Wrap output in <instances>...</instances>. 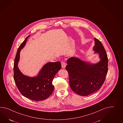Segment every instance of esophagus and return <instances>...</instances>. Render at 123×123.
Segmentation results:
<instances>
[{"label": "esophagus", "mask_w": 123, "mask_h": 123, "mask_svg": "<svg viewBox=\"0 0 123 123\" xmlns=\"http://www.w3.org/2000/svg\"><path fill=\"white\" fill-rule=\"evenodd\" d=\"M61 64H62V68H65V67L66 66V63L64 62H61Z\"/></svg>", "instance_id": "1"}]
</instances>
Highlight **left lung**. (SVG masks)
Listing matches in <instances>:
<instances>
[{
	"instance_id": "obj_1",
	"label": "left lung",
	"mask_w": 123,
	"mask_h": 123,
	"mask_svg": "<svg viewBox=\"0 0 123 123\" xmlns=\"http://www.w3.org/2000/svg\"><path fill=\"white\" fill-rule=\"evenodd\" d=\"M93 50L99 55L100 61L95 64L71 57L67 61L66 70L69 86L73 91L81 96H87L98 91L104 83L108 70V58L101 42L94 38Z\"/></svg>"
}]
</instances>
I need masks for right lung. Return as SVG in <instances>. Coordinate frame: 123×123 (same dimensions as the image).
<instances>
[{
  "mask_svg": "<svg viewBox=\"0 0 123 123\" xmlns=\"http://www.w3.org/2000/svg\"><path fill=\"white\" fill-rule=\"evenodd\" d=\"M30 35L20 45L14 61V79L19 92L25 97L34 101H42L47 98L54 89L53 80L61 69L60 62L46 63L41 68L38 75L33 77L25 75L19 69L18 64L20 52L25 46Z\"/></svg>",
  "mask_w": 123,
  "mask_h": 123,
  "instance_id": "obj_1",
  "label": "right lung"
}]
</instances>
